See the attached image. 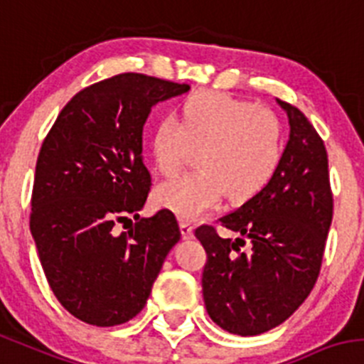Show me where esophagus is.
Returning a JSON list of instances; mask_svg holds the SVG:
<instances>
[{"label":"esophagus","instance_id":"1","mask_svg":"<svg viewBox=\"0 0 364 364\" xmlns=\"http://www.w3.org/2000/svg\"><path fill=\"white\" fill-rule=\"evenodd\" d=\"M180 232L186 240L193 238V225L189 222H180Z\"/></svg>","mask_w":364,"mask_h":364}]
</instances>
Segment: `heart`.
Returning <instances> with one entry per match:
<instances>
[{"label":"heart","instance_id":"b5f03b06","mask_svg":"<svg viewBox=\"0 0 364 364\" xmlns=\"http://www.w3.org/2000/svg\"><path fill=\"white\" fill-rule=\"evenodd\" d=\"M278 115L222 92L200 90L178 106V121L162 119L151 133V153L162 175L175 176L200 151L202 171L166 182L156 204L178 218L198 220L222 204L225 193L240 204L258 195L283 159Z\"/></svg>","mask_w":364,"mask_h":364}]
</instances>
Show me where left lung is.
<instances>
[{"label": "left lung", "mask_w": 364, "mask_h": 364, "mask_svg": "<svg viewBox=\"0 0 364 364\" xmlns=\"http://www.w3.org/2000/svg\"><path fill=\"white\" fill-rule=\"evenodd\" d=\"M278 102L291 124L278 171L258 195L218 218L240 238H222L213 225L195 231L208 255L202 272L208 314L238 336L282 325L311 294L334 213L323 139L296 106Z\"/></svg>", "instance_id": "obj_1"}]
</instances>
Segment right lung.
<instances>
[{"mask_svg":"<svg viewBox=\"0 0 364 364\" xmlns=\"http://www.w3.org/2000/svg\"><path fill=\"white\" fill-rule=\"evenodd\" d=\"M188 90L144 73H119L75 93L43 141L30 231L52 292L88 325L135 318L180 240L171 211L139 215L151 189L142 128L153 105ZM126 223L132 228L121 232Z\"/></svg>","mask_w":364,"mask_h":364,"instance_id":"right-lung-1","label":"right lung"}]
</instances>
